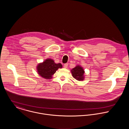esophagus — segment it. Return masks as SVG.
<instances>
[{
  "instance_id": "obj_1",
  "label": "esophagus",
  "mask_w": 129,
  "mask_h": 129,
  "mask_svg": "<svg viewBox=\"0 0 129 129\" xmlns=\"http://www.w3.org/2000/svg\"><path fill=\"white\" fill-rule=\"evenodd\" d=\"M68 64H67V63H66V64H65L64 65V68H67V67H68Z\"/></svg>"
}]
</instances>
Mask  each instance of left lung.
I'll return each instance as SVG.
<instances>
[{
    "mask_svg": "<svg viewBox=\"0 0 129 129\" xmlns=\"http://www.w3.org/2000/svg\"><path fill=\"white\" fill-rule=\"evenodd\" d=\"M72 76L74 79L78 80H82L84 79V71L83 68L79 66H77L71 70Z\"/></svg>",
    "mask_w": 129,
    "mask_h": 129,
    "instance_id": "8db88e82",
    "label": "left lung"
}]
</instances>
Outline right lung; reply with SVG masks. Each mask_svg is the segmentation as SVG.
<instances>
[{
	"label": "right lung",
	"mask_w": 129,
	"mask_h": 129,
	"mask_svg": "<svg viewBox=\"0 0 129 129\" xmlns=\"http://www.w3.org/2000/svg\"><path fill=\"white\" fill-rule=\"evenodd\" d=\"M62 67L61 64H56L53 60L47 59L42 63L39 64L37 67V69L38 74L42 77L46 79H50L56 70Z\"/></svg>",
	"instance_id": "obj_1"
}]
</instances>
